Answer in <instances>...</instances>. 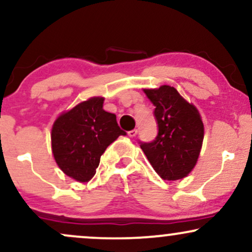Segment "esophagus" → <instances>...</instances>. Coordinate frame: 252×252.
<instances>
[{
  "label": "esophagus",
  "instance_id": "1",
  "mask_svg": "<svg viewBox=\"0 0 252 252\" xmlns=\"http://www.w3.org/2000/svg\"><path fill=\"white\" fill-rule=\"evenodd\" d=\"M136 135H137V129H132V130H130V131H128L129 137H135Z\"/></svg>",
  "mask_w": 252,
  "mask_h": 252
}]
</instances>
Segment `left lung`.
Wrapping results in <instances>:
<instances>
[{
  "instance_id": "8db88e82",
  "label": "left lung",
  "mask_w": 252,
  "mask_h": 252,
  "mask_svg": "<svg viewBox=\"0 0 252 252\" xmlns=\"http://www.w3.org/2000/svg\"><path fill=\"white\" fill-rule=\"evenodd\" d=\"M144 94L155 106L158 132L152 142H140L141 149L163 180L185 178L200 154L204 140L200 114L173 86L146 89Z\"/></svg>"
}]
</instances>
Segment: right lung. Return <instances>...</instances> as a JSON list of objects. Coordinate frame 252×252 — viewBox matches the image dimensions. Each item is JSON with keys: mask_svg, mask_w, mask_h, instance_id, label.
<instances>
[{"mask_svg": "<svg viewBox=\"0 0 252 252\" xmlns=\"http://www.w3.org/2000/svg\"><path fill=\"white\" fill-rule=\"evenodd\" d=\"M104 98L79 103L57 118L51 134L52 152L59 168L70 178L88 182L96 174L100 156L126 131L118 126L116 115L103 109Z\"/></svg>", "mask_w": 252, "mask_h": 252, "instance_id": "obj_1", "label": "right lung"}]
</instances>
